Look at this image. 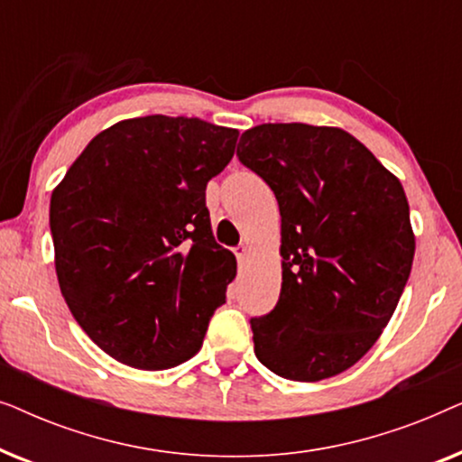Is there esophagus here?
<instances>
[{"instance_id": "1", "label": "esophagus", "mask_w": 462, "mask_h": 462, "mask_svg": "<svg viewBox=\"0 0 462 462\" xmlns=\"http://www.w3.org/2000/svg\"><path fill=\"white\" fill-rule=\"evenodd\" d=\"M233 252H236V256H237V261L239 263H244L245 261V258H248L250 256V248H248V245H237V248L236 250H233Z\"/></svg>"}]
</instances>
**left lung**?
<instances>
[{
  "label": "left lung",
  "mask_w": 462,
  "mask_h": 462,
  "mask_svg": "<svg viewBox=\"0 0 462 462\" xmlns=\"http://www.w3.org/2000/svg\"><path fill=\"white\" fill-rule=\"evenodd\" d=\"M237 157L282 214L280 300L250 319L258 362L290 381L337 376L370 351L406 288L414 233L402 182L328 125H256Z\"/></svg>",
  "instance_id": "obj_1"
}]
</instances>
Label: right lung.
<instances>
[{
    "mask_svg": "<svg viewBox=\"0 0 462 462\" xmlns=\"http://www.w3.org/2000/svg\"><path fill=\"white\" fill-rule=\"evenodd\" d=\"M239 132L198 117L124 119L88 143L50 199L60 292L88 337L132 368L201 349L237 273L214 242L206 185Z\"/></svg>",
    "mask_w": 462,
    "mask_h": 462,
    "instance_id": "add662e5",
    "label": "right lung"
}]
</instances>
